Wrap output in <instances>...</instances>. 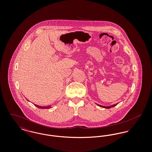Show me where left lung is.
Segmentation results:
<instances>
[{
  "instance_id": "8db88e82",
  "label": "left lung",
  "mask_w": 152,
  "mask_h": 152,
  "mask_svg": "<svg viewBox=\"0 0 152 152\" xmlns=\"http://www.w3.org/2000/svg\"><path fill=\"white\" fill-rule=\"evenodd\" d=\"M117 104H113V105H110V106H108V107H104V106H102V105H99V104H97V105H99V107H102V108H104L107 109L110 108H112V107H114L115 106L117 105Z\"/></svg>"
}]
</instances>
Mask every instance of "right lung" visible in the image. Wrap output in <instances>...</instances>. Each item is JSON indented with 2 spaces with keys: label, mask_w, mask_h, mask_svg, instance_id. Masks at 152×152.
<instances>
[{
  "label": "right lung",
  "mask_w": 152,
  "mask_h": 152,
  "mask_svg": "<svg viewBox=\"0 0 152 152\" xmlns=\"http://www.w3.org/2000/svg\"><path fill=\"white\" fill-rule=\"evenodd\" d=\"M34 104V105H35L36 107H37V108H39L40 109H50L51 108V105H49V106H47V107H42V106H39V105H36V104Z\"/></svg>",
  "instance_id": "add662e5"
}]
</instances>
